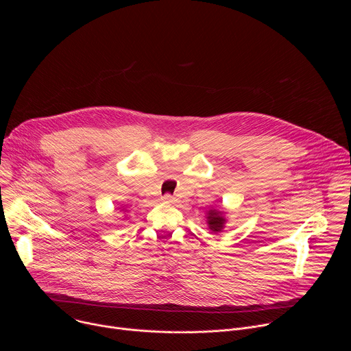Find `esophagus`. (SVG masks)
<instances>
[{
  "instance_id": "esophagus-1",
  "label": "esophagus",
  "mask_w": 351,
  "mask_h": 351,
  "mask_svg": "<svg viewBox=\"0 0 351 351\" xmlns=\"http://www.w3.org/2000/svg\"><path fill=\"white\" fill-rule=\"evenodd\" d=\"M162 202H164V203H168V204H169V203H173V202H175V198H173V197H172L171 194H165V195L162 197Z\"/></svg>"
}]
</instances>
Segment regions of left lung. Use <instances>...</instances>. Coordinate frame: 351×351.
Returning <instances> with one entry per match:
<instances>
[{"label": "left lung", "mask_w": 351, "mask_h": 351, "mask_svg": "<svg viewBox=\"0 0 351 351\" xmlns=\"http://www.w3.org/2000/svg\"><path fill=\"white\" fill-rule=\"evenodd\" d=\"M207 222H208V228L213 230V232H221L225 226V217H223V213L218 211V210H210L207 213Z\"/></svg>", "instance_id": "left-lung-1"}]
</instances>
